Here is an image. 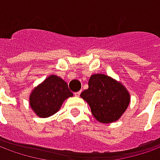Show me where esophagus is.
Wrapping results in <instances>:
<instances>
[{
    "instance_id": "34e87169",
    "label": "esophagus",
    "mask_w": 160,
    "mask_h": 160,
    "mask_svg": "<svg viewBox=\"0 0 160 160\" xmlns=\"http://www.w3.org/2000/svg\"><path fill=\"white\" fill-rule=\"evenodd\" d=\"M80 92H74V96H76V97H80Z\"/></svg>"
}]
</instances>
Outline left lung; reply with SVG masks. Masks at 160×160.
<instances>
[{"instance_id":"obj_1","label":"left lung","mask_w":160,"mask_h":160,"mask_svg":"<svg viewBox=\"0 0 160 160\" xmlns=\"http://www.w3.org/2000/svg\"><path fill=\"white\" fill-rule=\"evenodd\" d=\"M80 97L90 105L94 118L104 123L118 120L130 101L129 94L122 84L100 73L90 77L88 89L83 91Z\"/></svg>"}]
</instances>
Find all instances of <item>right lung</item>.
<instances>
[{
  "label": "right lung",
  "instance_id": "right-lung-1",
  "mask_svg": "<svg viewBox=\"0 0 160 160\" xmlns=\"http://www.w3.org/2000/svg\"><path fill=\"white\" fill-rule=\"evenodd\" d=\"M72 96L73 93L62 79L50 75L32 91L30 105L38 117L48 118L59 111L63 101Z\"/></svg>",
  "mask_w": 160,
  "mask_h": 160
}]
</instances>
